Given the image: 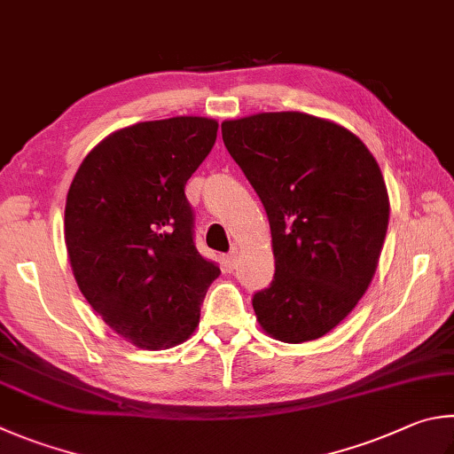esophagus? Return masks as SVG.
I'll return each instance as SVG.
<instances>
[{
  "label": "esophagus",
  "mask_w": 454,
  "mask_h": 454,
  "mask_svg": "<svg viewBox=\"0 0 454 454\" xmlns=\"http://www.w3.org/2000/svg\"><path fill=\"white\" fill-rule=\"evenodd\" d=\"M236 262H238V252L236 250L226 254L224 255V268H226V271H234L236 270Z\"/></svg>",
  "instance_id": "1"
}]
</instances>
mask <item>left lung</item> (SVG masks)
<instances>
[{"mask_svg":"<svg viewBox=\"0 0 454 454\" xmlns=\"http://www.w3.org/2000/svg\"><path fill=\"white\" fill-rule=\"evenodd\" d=\"M222 141L270 220L276 274L255 317L274 340H317L373 279L389 224L381 168L351 130L306 113L224 121Z\"/></svg>","mask_w":454,"mask_h":454,"instance_id":"left-lung-1","label":"left lung"}]
</instances>
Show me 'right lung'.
Instances as JSON below:
<instances>
[{
  "label": "right lung",
  "mask_w": 454,
  "mask_h": 454,
  "mask_svg": "<svg viewBox=\"0 0 454 454\" xmlns=\"http://www.w3.org/2000/svg\"><path fill=\"white\" fill-rule=\"evenodd\" d=\"M218 122H137L81 162L65 204V244L85 300L113 332L143 349H168L199 325L220 276L194 246L184 186L216 143Z\"/></svg>",
  "instance_id": "right-lung-1"
}]
</instances>
